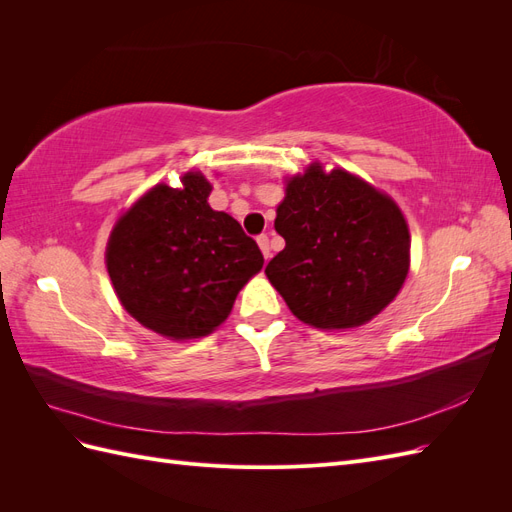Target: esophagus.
<instances>
[{"label":"esophagus","instance_id":"obj_1","mask_svg":"<svg viewBox=\"0 0 512 512\" xmlns=\"http://www.w3.org/2000/svg\"><path fill=\"white\" fill-rule=\"evenodd\" d=\"M258 245H260V250H262V256L265 258H269L271 256V247H269V237L267 235H260L258 239Z\"/></svg>","mask_w":512,"mask_h":512}]
</instances>
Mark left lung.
I'll return each mask as SVG.
<instances>
[{
	"mask_svg": "<svg viewBox=\"0 0 512 512\" xmlns=\"http://www.w3.org/2000/svg\"><path fill=\"white\" fill-rule=\"evenodd\" d=\"M275 230L286 241L265 269L290 312L316 329H354L406 282L410 232L391 196L344 168L314 162L286 183Z\"/></svg>",
	"mask_w": 512,
	"mask_h": 512,
	"instance_id": "left-lung-1",
	"label": "left lung"
}]
</instances>
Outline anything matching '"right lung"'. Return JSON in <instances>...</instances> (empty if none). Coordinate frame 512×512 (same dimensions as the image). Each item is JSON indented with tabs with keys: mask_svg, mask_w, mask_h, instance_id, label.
Segmentation results:
<instances>
[{
	"mask_svg": "<svg viewBox=\"0 0 512 512\" xmlns=\"http://www.w3.org/2000/svg\"><path fill=\"white\" fill-rule=\"evenodd\" d=\"M181 183H160L138 198L106 245V269L126 312L179 342L218 329L265 262L235 218L209 207L203 173L190 170Z\"/></svg>",
	"mask_w": 512,
	"mask_h": 512,
	"instance_id": "right-lung-1",
	"label": "right lung"
}]
</instances>
